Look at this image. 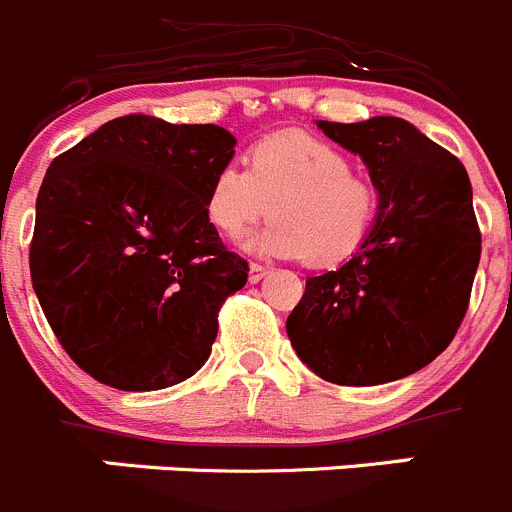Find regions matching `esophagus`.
Masks as SVG:
<instances>
[{"instance_id": "34e87169", "label": "esophagus", "mask_w": 512, "mask_h": 512, "mask_svg": "<svg viewBox=\"0 0 512 512\" xmlns=\"http://www.w3.org/2000/svg\"><path fill=\"white\" fill-rule=\"evenodd\" d=\"M267 275V267L265 265H257V262H252L250 265V283H260L262 278Z\"/></svg>"}]
</instances>
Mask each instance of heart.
<instances>
[{
  "label": "heart",
  "mask_w": 512,
  "mask_h": 512,
  "mask_svg": "<svg viewBox=\"0 0 512 512\" xmlns=\"http://www.w3.org/2000/svg\"><path fill=\"white\" fill-rule=\"evenodd\" d=\"M247 171L224 164L207 191L209 224L224 237H240L252 224L272 219L247 237L257 255L303 257L313 267L351 260L374 232L379 191L333 143L303 131H280L252 143Z\"/></svg>",
  "instance_id": "b5f03b06"
}]
</instances>
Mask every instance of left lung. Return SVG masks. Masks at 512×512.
<instances>
[{"mask_svg":"<svg viewBox=\"0 0 512 512\" xmlns=\"http://www.w3.org/2000/svg\"><path fill=\"white\" fill-rule=\"evenodd\" d=\"M318 126L369 166L379 214L346 265L308 278L285 328L321 379L386 384L432 364L465 318L482 250L470 176L401 118Z\"/></svg>","mask_w":512,"mask_h":512,"instance_id":"8db88e82","label":"left lung"}]
</instances>
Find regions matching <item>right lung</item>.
Instances as JSON below:
<instances>
[{"instance_id":"add662e5","label":"right lung","mask_w":512,"mask_h":512,"mask_svg":"<svg viewBox=\"0 0 512 512\" xmlns=\"http://www.w3.org/2000/svg\"><path fill=\"white\" fill-rule=\"evenodd\" d=\"M212 123L113 118L57 156L37 194L32 288L75 364L123 391L197 374L224 300L245 288L204 202L234 156Z\"/></svg>"}]
</instances>
